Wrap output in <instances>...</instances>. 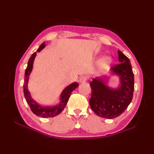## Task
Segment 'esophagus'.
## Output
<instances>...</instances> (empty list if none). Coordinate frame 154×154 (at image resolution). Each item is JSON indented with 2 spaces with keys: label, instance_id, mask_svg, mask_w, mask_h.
I'll use <instances>...</instances> for the list:
<instances>
[{
  "label": "esophagus",
  "instance_id": "34e87169",
  "mask_svg": "<svg viewBox=\"0 0 154 154\" xmlns=\"http://www.w3.org/2000/svg\"><path fill=\"white\" fill-rule=\"evenodd\" d=\"M87 80V77L86 76H83V77H80V79H79V82H80L81 83H85Z\"/></svg>",
  "mask_w": 154,
  "mask_h": 154
}]
</instances>
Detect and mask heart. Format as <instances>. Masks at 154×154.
<instances>
[{
    "mask_svg": "<svg viewBox=\"0 0 154 154\" xmlns=\"http://www.w3.org/2000/svg\"><path fill=\"white\" fill-rule=\"evenodd\" d=\"M110 62H111V58L110 57H105L104 58H103L100 61V67H105L106 65L109 64Z\"/></svg>",
    "mask_w": 154,
    "mask_h": 154,
    "instance_id": "b5f03b06",
    "label": "heart"
}]
</instances>
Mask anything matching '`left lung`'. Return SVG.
<instances>
[{
  "instance_id": "1",
  "label": "left lung",
  "mask_w": 154,
  "mask_h": 154,
  "mask_svg": "<svg viewBox=\"0 0 154 154\" xmlns=\"http://www.w3.org/2000/svg\"><path fill=\"white\" fill-rule=\"evenodd\" d=\"M118 53L120 63L111 68V75L119 77V87L111 89L107 86L105 76L97 77L90 83L92 90L90 106L97 116L105 119H114L124 112L131 103L134 89L130 61L120 51Z\"/></svg>"
}]
</instances>
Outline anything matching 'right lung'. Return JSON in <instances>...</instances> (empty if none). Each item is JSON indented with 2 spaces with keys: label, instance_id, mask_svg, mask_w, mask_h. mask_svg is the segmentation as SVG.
Returning a JSON list of instances; mask_svg holds the SVG:
<instances>
[{
  "label": "right lung",
  "instance_id": "obj_1",
  "mask_svg": "<svg viewBox=\"0 0 154 154\" xmlns=\"http://www.w3.org/2000/svg\"><path fill=\"white\" fill-rule=\"evenodd\" d=\"M44 48L45 43L44 42V43L42 44L39 47V48L37 50V51L40 52L42 49H44ZM35 56H36V52H34V53L32 55L30 58L29 59L28 62V66L26 69L24 83V94L25 99L27 103L29 104V106H30L32 112L35 114L36 116L42 118L54 117L58 115L59 114H60L62 111H63L68 102V100L69 99V97L71 95L72 91L79 86V84L77 82H75L71 83L69 85H68L67 87H65L61 93L60 102L57 105L54 106H43L41 105V104H39L36 101H35L32 99L30 95V91H29L28 89L29 76H30V75L32 71Z\"/></svg>",
  "mask_w": 154,
  "mask_h": 154
}]
</instances>
